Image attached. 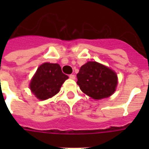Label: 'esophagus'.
<instances>
[{
    "instance_id": "obj_1",
    "label": "esophagus",
    "mask_w": 149,
    "mask_h": 149,
    "mask_svg": "<svg viewBox=\"0 0 149 149\" xmlns=\"http://www.w3.org/2000/svg\"><path fill=\"white\" fill-rule=\"evenodd\" d=\"M70 78L72 79H76V76L74 74H70Z\"/></svg>"
}]
</instances>
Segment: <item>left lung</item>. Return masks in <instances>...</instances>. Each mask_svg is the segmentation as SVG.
Returning <instances> with one entry per match:
<instances>
[{"label":"left lung","instance_id":"8db88e82","mask_svg":"<svg viewBox=\"0 0 149 149\" xmlns=\"http://www.w3.org/2000/svg\"><path fill=\"white\" fill-rule=\"evenodd\" d=\"M77 77L80 90L96 100L113 94L118 84L115 72L97 62H88L82 65Z\"/></svg>","mask_w":149,"mask_h":149}]
</instances>
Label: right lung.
<instances>
[{
	"label": "right lung",
	"instance_id": "1",
	"mask_svg": "<svg viewBox=\"0 0 149 149\" xmlns=\"http://www.w3.org/2000/svg\"><path fill=\"white\" fill-rule=\"evenodd\" d=\"M57 63H45L41 65L31 79V92L39 100H46L58 93L62 84L67 79Z\"/></svg>",
	"mask_w": 149,
	"mask_h": 149
}]
</instances>
